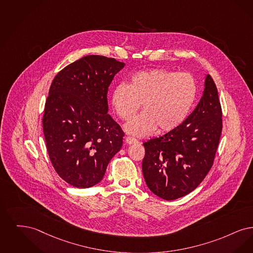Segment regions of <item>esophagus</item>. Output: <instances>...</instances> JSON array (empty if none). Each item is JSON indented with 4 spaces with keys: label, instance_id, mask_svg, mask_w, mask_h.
<instances>
[{
    "label": "esophagus",
    "instance_id": "1",
    "mask_svg": "<svg viewBox=\"0 0 253 253\" xmlns=\"http://www.w3.org/2000/svg\"><path fill=\"white\" fill-rule=\"evenodd\" d=\"M126 143H128V144H133V143H138V141L134 138H131V137H126Z\"/></svg>",
    "mask_w": 253,
    "mask_h": 253
}]
</instances>
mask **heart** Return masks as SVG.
Segmentation results:
<instances>
[{
    "instance_id": "obj_1",
    "label": "heart",
    "mask_w": 253,
    "mask_h": 253,
    "mask_svg": "<svg viewBox=\"0 0 253 253\" xmlns=\"http://www.w3.org/2000/svg\"><path fill=\"white\" fill-rule=\"evenodd\" d=\"M196 80L186 73L153 69L134 74L127 85L120 84L111 94L112 107L124 121H129L141 107L143 111L125 126L135 137L171 131L186 119L197 98Z\"/></svg>"
}]
</instances>
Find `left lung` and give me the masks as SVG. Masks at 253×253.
Segmentation results:
<instances>
[{"instance_id": "1", "label": "left lung", "mask_w": 253, "mask_h": 253, "mask_svg": "<svg viewBox=\"0 0 253 253\" xmlns=\"http://www.w3.org/2000/svg\"><path fill=\"white\" fill-rule=\"evenodd\" d=\"M216 86L205 76L198 106L179 126L143 143V174L148 189L165 200L194 191L209 173L222 131Z\"/></svg>"}]
</instances>
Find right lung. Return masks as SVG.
<instances>
[{
  "label": "right lung",
  "mask_w": 253,
  "mask_h": 253,
  "mask_svg": "<svg viewBox=\"0 0 253 253\" xmlns=\"http://www.w3.org/2000/svg\"><path fill=\"white\" fill-rule=\"evenodd\" d=\"M124 67L114 58L86 55L52 82L42 119L44 138L56 173L72 186L97 184L121 149L124 133L108 113L107 94Z\"/></svg>",
  "instance_id": "1"
}]
</instances>
